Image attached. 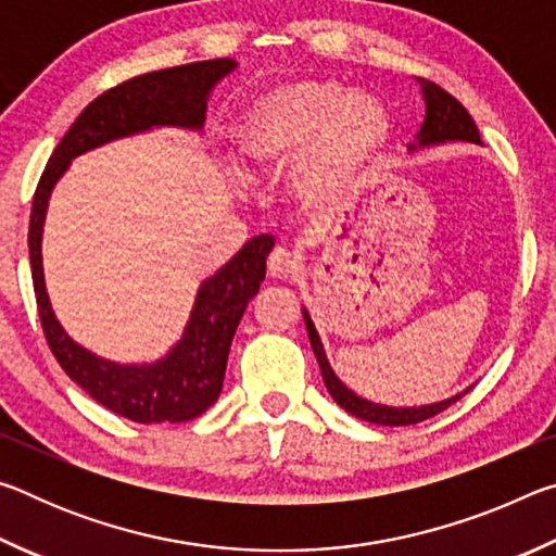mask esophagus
Wrapping results in <instances>:
<instances>
[{
  "instance_id": "1",
  "label": "esophagus",
  "mask_w": 556,
  "mask_h": 556,
  "mask_svg": "<svg viewBox=\"0 0 556 556\" xmlns=\"http://www.w3.org/2000/svg\"><path fill=\"white\" fill-rule=\"evenodd\" d=\"M267 269L271 277L289 279V277H294V271L299 269V260H296V255H291L287 248H277L267 260Z\"/></svg>"
}]
</instances>
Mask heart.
Instances as JSON below:
<instances>
[{
    "mask_svg": "<svg viewBox=\"0 0 556 556\" xmlns=\"http://www.w3.org/2000/svg\"><path fill=\"white\" fill-rule=\"evenodd\" d=\"M390 112L370 92L333 78H291L255 92L232 122L244 172L265 176L289 163V191L324 208L375 164L390 142Z\"/></svg>",
    "mask_w": 556,
    "mask_h": 556,
    "instance_id": "heart-1",
    "label": "heart"
}]
</instances>
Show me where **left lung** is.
I'll use <instances>...</instances> for the list:
<instances>
[{
	"label": "left lung",
	"instance_id": "obj_1",
	"mask_svg": "<svg viewBox=\"0 0 556 556\" xmlns=\"http://www.w3.org/2000/svg\"><path fill=\"white\" fill-rule=\"evenodd\" d=\"M419 88H421V100H425V108H427V117L417 135V142L409 144V152H421V149H431V147H441V144H451V142L483 144L481 131H478L473 117L468 115V110L460 105L454 96H448V92L441 90L437 83L425 80V78H419ZM301 314H304L308 341H312L314 355L318 361V368H321L328 394H331L336 404H341L348 414H353V417H357V419L370 421V425H382V427L417 425V421H425L429 417H434V414L444 412L446 407L458 402L470 390V388H466L464 392L454 394V397H446V400L431 402V404H421V407H390V404L365 400V397H361V394L348 388V384L338 378L336 370L331 368V363H328V357H326V348L321 343V336H318L312 316H308V312H306V306L301 308Z\"/></svg>",
	"mask_w": 556,
	"mask_h": 556
}]
</instances>
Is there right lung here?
<instances>
[{
  "mask_svg": "<svg viewBox=\"0 0 556 556\" xmlns=\"http://www.w3.org/2000/svg\"><path fill=\"white\" fill-rule=\"evenodd\" d=\"M238 68L235 59H213L154 71L102 92L80 112L53 149L34 193L29 223V257L41 326L55 361L65 375L110 412L139 425L188 421L220 397L232 336L244 308L265 281L271 235H257L242 244L228 265L199 287L184 336L154 363H117L83 348L65 333L53 314L43 279L41 238L46 211L55 184L75 156L117 139L176 127L203 131L205 102L213 88Z\"/></svg>",
  "mask_w": 556,
  "mask_h": 556,
  "instance_id": "1",
  "label": "right lung"
}]
</instances>
